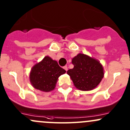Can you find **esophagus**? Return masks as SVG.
Instances as JSON below:
<instances>
[{
	"instance_id": "1",
	"label": "esophagus",
	"mask_w": 130,
	"mask_h": 130,
	"mask_svg": "<svg viewBox=\"0 0 130 130\" xmlns=\"http://www.w3.org/2000/svg\"><path fill=\"white\" fill-rule=\"evenodd\" d=\"M63 69H64L65 71H68V67H67L66 66H64V67H63Z\"/></svg>"
}]
</instances>
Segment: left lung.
Returning <instances> with one entry per match:
<instances>
[{
	"mask_svg": "<svg viewBox=\"0 0 130 130\" xmlns=\"http://www.w3.org/2000/svg\"><path fill=\"white\" fill-rule=\"evenodd\" d=\"M72 63L74 68L67 71V74L71 77L75 87L79 90H92L104 77L101 64L86 54H77L72 59Z\"/></svg>",
	"mask_w": 130,
	"mask_h": 130,
	"instance_id": "obj_1",
	"label": "left lung"
}]
</instances>
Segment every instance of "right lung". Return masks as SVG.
<instances>
[{
	"mask_svg": "<svg viewBox=\"0 0 130 130\" xmlns=\"http://www.w3.org/2000/svg\"><path fill=\"white\" fill-rule=\"evenodd\" d=\"M66 71L58 65L57 61L49 56L32 68L30 74V82L35 89L43 92H50L55 88L58 77Z\"/></svg>",
	"mask_w": 130,
	"mask_h": 130,
	"instance_id": "1",
	"label": "right lung"
}]
</instances>
